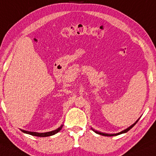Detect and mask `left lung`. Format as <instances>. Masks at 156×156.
<instances>
[{"instance_id":"left-lung-1","label":"left lung","mask_w":156,"mask_h":156,"mask_svg":"<svg viewBox=\"0 0 156 156\" xmlns=\"http://www.w3.org/2000/svg\"><path fill=\"white\" fill-rule=\"evenodd\" d=\"M139 119L137 120V121H136V122H135V123H134V124H132V126H129L128 129H125V130H123V131H122V132H119V133H118V134H105V133H102V132H97V131H94V129H92V130L94 131V132H95L97 133V134H100V135H103V136H116V135H119V134H123V133H126V132H128V131H129L132 128L133 126H134L136 124V123H137L138 122V121H139Z\"/></svg>"}]
</instances>
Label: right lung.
Returning <instances> with one entry per match:
<instances>
[{"label":"right lung","instance_id":"right-lung-1","mask_svg":"<svg viewBox=\"0 0 156 156\" xmlns=\"http://www.w3.org/2000/svg\"><path fill=\"white\" fill-rule=\"evenodd\" d=\"M62 128V126H61L59 127L57 129H56V130H54V131H51V132H46V133H37V132H27V131H24V130H22V132L24 133H26V134H30V135H33V136H42V137H44V136H52V135L57 134V132H59L60 130H61Z\"/></svg>","mask_w":156,"mask_h":156}]
</instances>
